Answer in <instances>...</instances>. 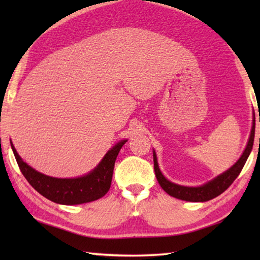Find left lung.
Returning a JSON list of instances; mask_svg holds the SVG:
<instances>
[{
    "mask_svg": "<svg viewBox=\"0 0 260 260\" xmlns=\"http://www.w3.org/2000/svg\"><path fill=\"white\" fill-rule=\"evenodd\" d=\"M254 126H256V124H254V118H253L249 141L248 143H246V147L244 149L243 153H242L241 157L237 159L235 164L231 166L230 169L225 171L223 173L219 174L218 177L210 180V181L202 184V186H197V187L181 186V184L174 183L172 181H170V180H167L161 173L159 165H158V161H157L156 152L153 150L152 151L153 167H155V174H156L158 183L160 184V187L164 189V191L169 193L170 196L175 197V199L178 200L187 201V202H206L219 196L220 193H222L233 182H234V180L239 177L242 169H243L245 161L248 159V157L253 147Z\"/></svg>",
    "mask_w": 260,
    "mask_h": 260,
    "instance_id": "obj_1",
    "label": "left lung"
}]
</instances>
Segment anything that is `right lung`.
I'll use <instances>...</instances> for the list:
<instances>
[{
  "mask_svg": "<svg viewBox=\"0 0 260 260\" xmlns=\"http://www.w3.org/2000/svg\"><path fill=\"white\" fill-rule=\"evenodd\" d=\"M127 140H121L105 153L99 165L82 177L54 178L38 172L25 162L10 141L16 160L26 180L35 190L51 202L63 205H77L89 203L103 197L109 191L112 181L114 161L121 147Z\"/></svg>",
  "mask_w": 260,
  "mask_h": 260,
  "instance_id": "add662e5",
  "label": "right lung"
}]
</instances>
